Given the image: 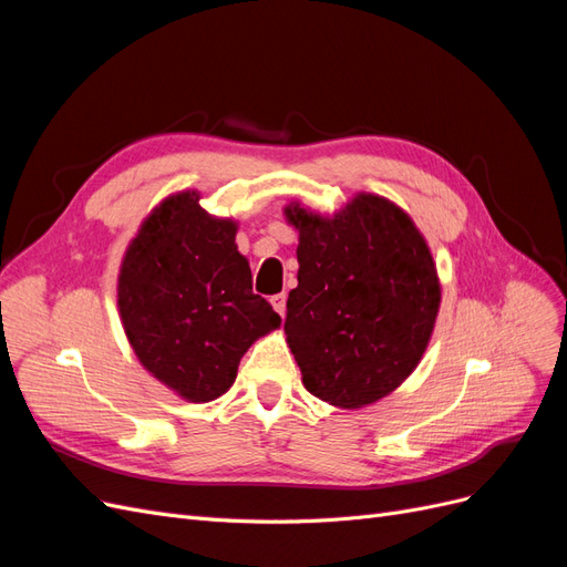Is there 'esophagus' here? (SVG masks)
I'll return each instance as SVG.
<instances>
[{
	"label": "esophagus",
	"instance_id": "1",
	"mask_svg": "<svg viewBox=\"0 0 567 567\" xmlns=\"http://www.w3.org/2000/svg\"><path fill=\"white\" fill-rule=\"evenodd\" d=\"M271 305H274V310H277L281 317H286V293L271 296Z\"/></svg>",
	"mask_w": 567,
	"mask_h": 567
}]
</instances>
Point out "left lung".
Here are the masks:
<instances>
[{
	"instance_id": "1",
	"label": "left lung",
	"mask_w": 567,
	"mask_h": 567,
	"mask_svg": "<svg viewBox=\"0 0 567 567\" xmlns=\"http://www.w3.org/2000/svg\"><path fill=\"white\" fill-rule=\"evenodd\" d=\"M298 229V288L286 342L315 398L362 409L398 390L421 362L440 310L423 234L400 205L357 194L338 213L284 208Z\"/></svg>"
}]
</instances>
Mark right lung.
I'll return each mask as SVG.
<instances>
[{
    "label": "right lung",
    "instance_id": "right-lung-1",
    "mask_svg": "<svg viewBox=\"0 0 567 567\" xmlns=\"http://www.w3.org/2000/svg\"><path fill=\"white\" fill-rule=\"evenodd\" d=\"M198 192L167 196L130 241L117 310L142 367L186 402H213L241 357L281 317L252 293L231 217L200 208Z\"/></svg>",
    "mask_w": 567,
    "mask_h": 567
}]
</instances>
